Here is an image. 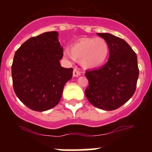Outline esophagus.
<instances>
[{
  "mask_svg": "<svg viewBox=\"0 0 152 152\" xmlns=\"http://www.w3.org/2000/svg\"><path fill=\"white\" fill-rule=\"evenodd\" d=\"M80 75H81L80 70H79V69H78L77 67L74 68V70H73V76H74V77H77V76H80Z\"/></svg>",
  "mask_w": 152,
  "mask_h": 152,
  "instance_id": "obj_1",
  "label": "esophagus"
}]
</instances>
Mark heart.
<instances>
[{
  "label": "heart",
  "instance_id": "b5f03b06",
  "mask_svg": "<svg viewBox=\"0 0 152 152\" xmlns=\"http://www.w3.org/2000/svg\"><path fill=\"white\" fill-rule=\"evenodd\" d=\"M109 50L108 43L103 38H85L73 44L71 50L65 49L64 55L70 59L82 60L85 67H96L104 62Z\"/></svg>",
  "mask_w": 152,
  "mask_h": 152
}]
</instances>
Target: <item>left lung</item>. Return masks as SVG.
<instances>
[{
    "label": "left lung",
    "mask_w": 152,
    "mask_h": 152,
    "mask_svg": "<svg viewBox=\"0 0 152 152\" xmlns=\"http://www.w3.org/2000/svg\"><path fill=\"white\" fill-rule=\"evenodd\" d=\"M110 48L108 62L100 68L87 70L89 85L85 96L95 107L114 110L134 95L139 76L135 52L121 38L108 33H97Z\"/></svg>",
    "instance_id": "1"
}]
</instances>
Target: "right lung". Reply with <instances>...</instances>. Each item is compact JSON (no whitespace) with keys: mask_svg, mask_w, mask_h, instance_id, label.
Instances as JSON below:
<instances>
[{"mask_svg":"<svg viewBox=\"0 0 152 152\" xmlns=\"http://www.w3.org/2000/svg\"><path fill=\"white\" fill-rule=\"evenodd\" d=\"M56 31L45 32L26 41L15 52L12 65L13 88L27 107L42 112L60 101L73 68L61 67L63 49Z\"/></svg>","mask_w":152,"mask_h":152,"instance_id":"right-lung-1","label":"right lung"}]
</instances>
